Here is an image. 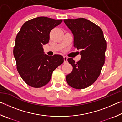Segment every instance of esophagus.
<instances>
[{
	"instance_id": "obj_1",
	"label": "esophagus",
	"mask_w": 122,
	"mask_h": 122,
	"mask_svg": "<svg viewBox=\"0 0 122 122\" xmlns=\"http://www.w3.org/2000/svg\"><path fill=\"white\" fill-rule=\"evenodd\" d=\"M63 59H64V63H67V59H68V58H67V57H66V56H64L63 57Z\"/></svg>"
}]
</instances>
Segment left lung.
<instances>
[{"label":"left lung","mask_w":122,"mask_h":122,"mask_svg":"<svg viewBox=\"0 0 122 122\" xmlns=\"http://www.w3.org/2000/svg\"><path fill=\"white\" fill-rule=\"evenodd\" d=\"M63 21L74 36V47L80 49L81 58L77 62L67 59L73 71L66 76L68 84L81 89L93 84L100 76L105 62L107 42L102 30L84 18L65 19Z\"/></svg>","instance_id":"obj_1"}]
</instances>
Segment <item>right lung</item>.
<instances>
[{
	"mask_svg": "<svg viewBox=\"0 0 122 122\" xmlns=\"http://www.w3.org/2000/svg\"><path fill=\"white\" fill-rule=\"evenodd\" d=\"M62 20L40 16L24 23L15 38L13 54L22 80L32 87L40 88L50 81L53 71L64 61L63 56L45 54L42 46L48 43L52 29Z\"/></svg>",
	"mask_w": 122,
	"mask_h": 122,
	"instance_id": "obj_1",
	"label": "right lung"
}]
</instances>
